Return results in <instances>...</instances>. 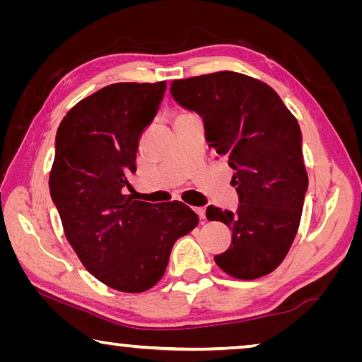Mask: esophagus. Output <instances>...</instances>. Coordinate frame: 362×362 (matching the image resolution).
Listing matches in <instances>:
<instances>
[{"instance_id":"obj_1","label":"esophagus","mask_w":362,"mask_h":362,"mask_svg":"<svg viewBox=\"0 0 362 362\" xmlns=\"http://www.w3.org/2000/svg\"><path fill=\"white\" fill-rule=\"evenodd\" d=\"M194 211H196V214H198L201 218H206V207H196Z\"/></svg>"}]
</instances>
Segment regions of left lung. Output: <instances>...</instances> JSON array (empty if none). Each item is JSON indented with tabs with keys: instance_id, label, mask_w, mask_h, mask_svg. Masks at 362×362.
Masks as SVG:
<instances>
[{
	"instance_id": "obj_1",
	"label": "left lung",
	"mask_w": 362,
	"mask_h": 362,
	"mask_svg": "<svg viewBox=\"0 0 362 362\" xmlns=\"http://www.w3.org/2000/svg\"><path fill=\"white\" fill-rule=\"evenodd\" d=\"M170 94L203 118L209 146L235 170L236 212L206 211L231 230L214 260L233 278L265 276L289 252L308 189L297 119L268 84L236 71L175 79Z\"/></svg>"
}]
</instances>
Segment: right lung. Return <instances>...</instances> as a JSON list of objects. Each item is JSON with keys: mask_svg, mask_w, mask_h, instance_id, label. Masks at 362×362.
I'll return each mask as SVG.
<instances>
[{"mask_svg": "<svg viewBox=\"0 0 362 362\" xmlns=\"http://www.w3.org/2000/svg\"><path fill=\"white\" fill-rule=\"evenodd\" d=\"M166 81L115 83L78 102L60 122L49 177L64 231L90 274L116 291H148L179 238L199 222L180 201L151 204L124 194L140 134L155 118Z\"/></svg>", "mask_w": 362, "mask_h": 362, "instance_id": "add662e5", "label": "right lung"}]
</instances>
